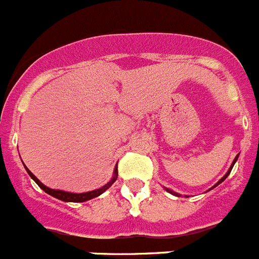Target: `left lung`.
Masks as SVG:
<instances>
[{"instance_id": "left-lung-1", "label": "left lung", "mask_w": 259, "mask_h": 259, "mask_svg": "<svg viewBox=\"0 0 259 259\" xmlns=\"http://www.w3.org/2000/svg\"><path fill=\"white\" fill-rule=\"evenodd\" d=\"M237 158H238V156H237V157H236V158H235V161H233V162H232V166H231V167H229V170H228V171H227V174H225V176H224V177H223L222 180L219 181V182H218V183H216V185H215V186H213V187H216V186H218V185H220V183H222V182H223V181H224V180H225V178H227V177H228V176H229V173H231V170H232V167H233V165H235V162H236V161H237ZM211 190H212V189H211ZM166 191H169V193L174 194V195H177V196H180V195H178V194L173 193V191H171V190H169V189H166Z\"/></svg>"}]
</instances>
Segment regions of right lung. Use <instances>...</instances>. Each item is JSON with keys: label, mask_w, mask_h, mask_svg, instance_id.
Returning <instances> with one entry per match:
<instances>
[{"label": "right lung", "mask_w": 259, "mask_h": 259, "mask_svg": "<svg viewBox=\"0 0 259 259\" xmlns=\"http://www.w3.org/2000/svg\"><path fill=\"white\" fill-rule=\"evenodd\" d=\"M26 167V166H24ZM26 170H27V173L30 174V177L32 178V180L36 182V185L39 187H40L43 191H46L47 194H50V195H52L54 198H57L60 199V200H63V202H74V203H82V202H86V200H90V199L93 198H97V196H99L101 194H103L106 191V190L108 189V187L111 186L112 183L116 181V178H118V165H116V167H115V171H114V178H112L110 182L107 183V185H105L103 187H101V189L98 190H94V191H89V193H82V194H73V193H65V191H60V190H54V189H50V187L44 186L43 183L40 182V181L37 180L36 177L34 176V174L31 173L30 170L26 167Z\"/></svg>", "instance_id": "add662e5"}]
</instances>
